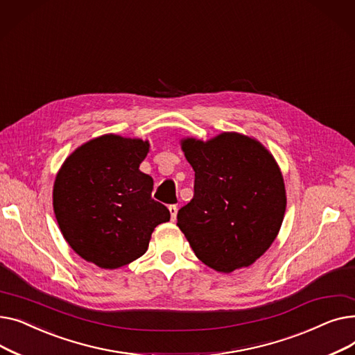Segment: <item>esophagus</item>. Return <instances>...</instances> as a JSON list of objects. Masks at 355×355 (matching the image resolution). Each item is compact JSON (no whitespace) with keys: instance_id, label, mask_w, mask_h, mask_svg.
Masks as SVG:
<instances>
[{"instance_id":"1","label":"esophagus","mask_w":355,"mask_h":355,"mask_svg":"<svg viewBox=\"0 0 355 355\" xmlns=\"http://www.w3.org/2000/svg\"><path fill=\"white\" fill-rule=\"evenodd\" d=\"M168 210H170V214H171V220H173V221H175V218H177V211H178L177 206H174V204H173V206L168 207Z\"/></svg>"}]
</instances>
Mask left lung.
Instances as JSON below:
<instances>
[{
	"mask_svg": "<svg viewBox=\"0 0 355 355\" xmlns=\"http://www.w3.org/2000/svg\"><path fill=\"white\" fill-rule=\"evenodd\" d=\"M180 142L196 180L194 197L178 211L177 226L216 272L253 265L272 246L286 210L275 157L262 142L239 132Z\"/></svg>",
	"mask_w": 355,
	"mask_h": 355,
	"instance_id": "left-lung-1",
	"label": "left lung"
}]
</instances>
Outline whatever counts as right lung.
I'll use <instances>...</instances> for the list:
<instances>
[{
    "label": "right lung",
    "instance_id": "add662e5",
    "mask_svg": "<svg viewBox=\"0 0 355 355\" xmlns=\"http://www.w3.org/2000/svg\"><path fill=\"white\" fill-rule=\"evenodd\" d=\"M149 142L106 134L64 159L53 185L59 229L86 262L118 269L141 257L170 210L153 200V177L139 170Z\"/></svg>",
    "mask_w": 355,
    "mask_h": 355
}]
</instances>
